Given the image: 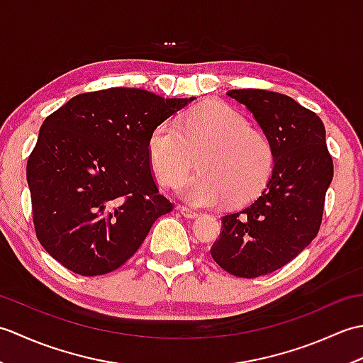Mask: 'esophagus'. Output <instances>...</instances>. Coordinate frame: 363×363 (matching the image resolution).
Returning <instances> with one entry per match:
<instances>
[{
    "mask_svg": "<svg viewBox=\"0 0 363 363\" xmlns=\"http://www.w3.org/2000/svg\"><path fill=\"white\" fill-rule=\"evenodd\" d=\"M179 212L184 215V217L186 218H190V220H194V218H198L199 215H198V212H195V211H191V209H189V207H179Z\"/></svg>",
    "mask_w": 363,
    "mask_h": 363,
    "instance_id": "34e87169",
    "label": "esophagus"
}]
</instances>
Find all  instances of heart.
I'll return each mask as SVG.
<instances>
[{
  "instance_id": "heart-1",
  "label": "heart",
  "mask_w": 363,
  "mask_h": 363,
  "mask_svg": "<svg viewBox=\"0 0 363 363\" xmlns=\"http://www.w3.org/2000/svg\"><path fill=\"white\" fill-rule=\"evenodd\" d=\"M198 156L199 173L186 182L182 196L198 207L229 199L245 204L265 187L273 169V150L267 138L233 107L207 103L190 111L179 125L160 123L148 138V159L159 182L177 187Z\"/></svg>"
}]
</instances>
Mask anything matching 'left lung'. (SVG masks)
I'll use <instances>...</instances> for the list:
<instances>
[{"label":"left lung","mask_w":363,"mask_h":363,"mask_svg":"<svg viewBox=\"0 0 363 363\" xmlns=\"http://www.w3.org/2000/svg\"><path fill=\"white\" fill-rule=\"evenodd\" d=\"M264 130L273 150L267 187L243 211L223 217L211 254L228 273L257 277L287 265L318 234L334 176L325 125L295 99L259 89L229 90Z\"/></svg>","instance_id":"8db88e82"}]
</instances>
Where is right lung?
I'll use <instances>...</instances> for the list:
<instances>
[{"mask_svg":"<svg viewBox=\"0 0 363 363\" xmlns=\"http://www.w3.org/2000/svg\"><path fill=\"white\" fill-rule=\"evenodd\" d=\"M191 98L113 87L73 96L43 121L26 167L38 242L81 276L111 273L173 204L151 174L152 129Z\"/></svg>","mask_w":363,"mask_h":363,"instance_id":"obj_1","label":"right lung"}]
</instances>
